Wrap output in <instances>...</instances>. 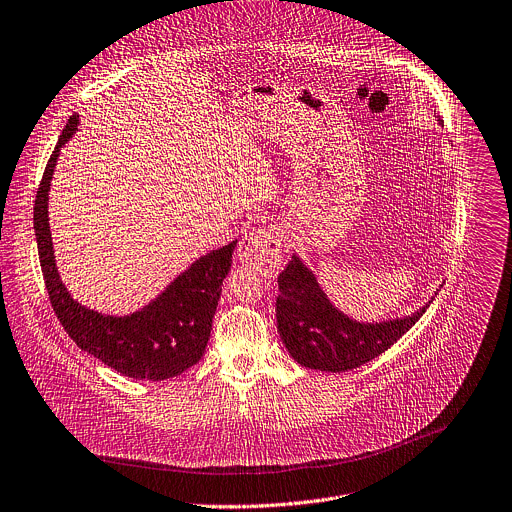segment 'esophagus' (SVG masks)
<instances>
[{"instance_id":"esophagus-1","label":"esophagus","mask_w":512,"mask_h":512,"mask_svg":"<svg viewBox=\"0 0 512 512\" xmlns=\"http://www.w3.org/2000/svg\"><path fill=\"white\" fill-rule=\"evenodd\" d=\"M238 258L264 276H274L282 266V236L276 228H258L242 236Z\"/></svg>"}]
</instances>
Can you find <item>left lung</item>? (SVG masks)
<instances>
[{"label":"left lung","instance_id":"8db88e82","mask_svg":"<svg viewBox=\"0 0 512 512\" xmlns=\"http://www.w3.org/2000/svg\"><path fill=\"white\" fill-rule=\"evenodd\" d=\"M360 324L340 314L324 296L312 272L294 256L278 276L276 320L290 356L306 368L346 372L386 352L424 314Z\"/></svg>","mask_w":512,"mask_h":512}]
</instances>
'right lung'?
<instances>
[{"label":"right lung","instance_id":"1","mask_svg":"<svg viewBox=\"0 0 512 512\" xmlns=\"http://www.w3.org/2000/svg\"><path fill=\"white\" fill-rule=\"evenodd\" d=\"M76 126L78 116H72L48 160L34 204L38 254L52 308L70 338L116 372L140 380L178 376L204 356L236 242L196 260L160 298L132 316H102L74 302L54 262L48 190L60 148L74 136Z\"/></svg>","mask_w":512,"mask_h":512}]
</instances>
